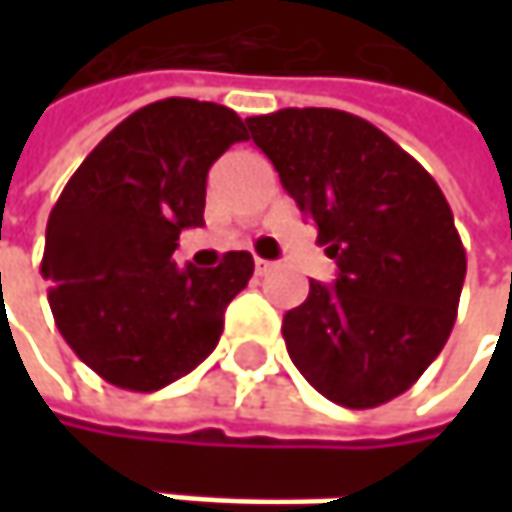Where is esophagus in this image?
Listing matches in <instances>:
<instances>
[{
	"mask_svg": "<svg viewBox=\"0 0 512 512\" xmlns=\"http://www.w3.org/2000/svg\"><path fill=\"white\" fill-rule=\"evenodd\" d=\"M272 269V263L269 260H263V257H255V272L257 275H263V272H269Z\"/></svg>",
	"mask_w": 512,
	"mask_h": 512,
	"instance_id": "34e87169",
	"label": "esophagus"
}]
</instances>
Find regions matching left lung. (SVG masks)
Masks as SVG:
<instances>
[{
  "instance_id": "obj_1",
  "label": "left lung",
  "mask_w": 512,
  "mask_h": 512,
  "mask_svg": "<svg viewBox=\"0 0 512 512\" xmlns=\"http://www.w3.org/2000/svg\"><path fill=\"white\" fill-rule=\"evenodd\" d=\"M335 284L311 281L281 335L299 373L332 403L373 409L418 382L451 338L465 249L439 183L370 121L341 109L246 118Z\"/></svg>"
}]
</instances>
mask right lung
<instances>
[{
    "instance_id": "1",
    "label": "right lung",
    "mask_w": 512,
    "mask_h": 512,
    "mask_svg": "<svg viewBox=\"0 0 512 512\" xmlns=\"http://www.w3.org/2000/svg\"><path fill=\"white\" fill-rule=\"evenodd\" d=\"M243 118L219 103L168 97L124 118L67 180L47 222L41 275L61 338L106 382L159 391L219 344L228 302L255 260L180 269L183 228L204 225L207 171Z\"/></svg>"
}]
</instances>
